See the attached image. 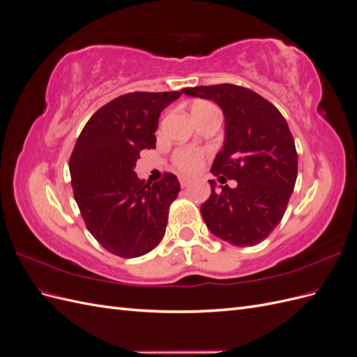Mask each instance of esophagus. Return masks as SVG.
I'll list each match as a JSON object with an SVG mask.
<instances>
[{
	"label": "esophagus",
	"instance_id": "esophagus-1",
	"mask_svg": "<svg viewBox=\"0 0 357 357\" xmlns=\"http://www.w3.org/2000/svg\"><path fill=\"white\" fill-rule=\"evenodd\" d=\"M178 181H180L181 188H186L189 185V178H186V177H178Z\"/></svg>",
	"mask_w": 357,
	"mask_h": 357
}]
</instances>
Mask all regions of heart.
Masks as SVG:
<instances>
[{"mask_svg": "<svg viewBox=\"0 0 357 357\" xmlns=\"http://www.w3.org/2000/svg\"><path fill=\"white\" fill-rule=\"evenodd\" d=\"M199 104H205V102H199ZM202 160H204V152L195 147H181V149H177L174 155H172V162H174V165L181 172H185V174H195V172L201 168Z\"/></svg>", "mask_w": 357, "mask_h": 357, "instance_id": "obj_1", "label": "heart"}]
</instances>
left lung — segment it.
Listing matches in <instances>:
<instances>
[{"label": "left lung", "instance_id": "8db88e82", "mask_svg": "<svg viewBox=\"0 0 357 357\" xmlns=\"http://www.w3.org/2000/svg\"><path fill=\"white\" fill-rule=\"evenodd\" d=\"M188 96L211 100L225 114V144L211 165L214 176L236 180L215 189L201 205L207 228L236 247L264 241L282 222L298 176L295 139L274 104L231 83L195 86Z\"/></svg>", "mask_w": 357, "mask_h": 357}]
</instances>
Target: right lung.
Listing matches in <instances>:
<instances>
[{"mask_svg": "<svg viewBox=\"0 0 357 357\" xmlns=\"http://www.w3.org/2000/svg\"><path fill=\"white\" fill-rule=\"evenodd\" d=\"M181 92H131L102 105L84 125L70 158L74 199L86 228L121 257L149 253L165 234L169 205L180 192L171 172L150 185L134 167L156 146L160 112Z\"/></svg>", "mask_w": 357, "mask_h": 357, "instance_id": "right-lung-1", "label": "right lung"}]
</instances>
